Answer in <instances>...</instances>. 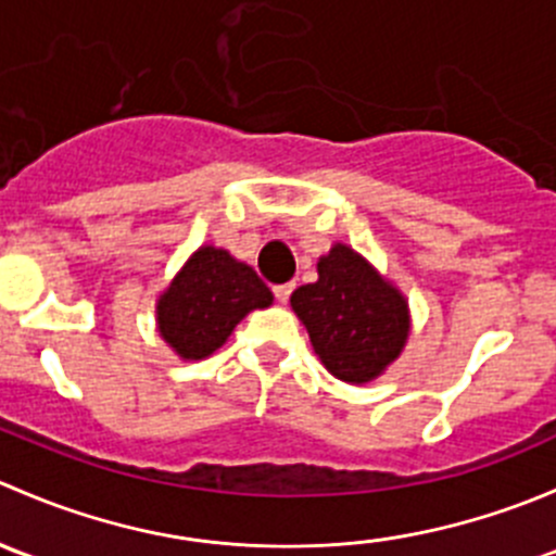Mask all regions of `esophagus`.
<instances>
[{"label": "esophagus", "instance_id": "obj_1", "mask_svg": "<svg viewBox=\"0 0 556 556\" xmlns=\"http://www.w3.org/2000/svg\"><path fill=\"white\" fill-rule=\"evenodd\" d=\"M293 288H295L293 282H285V285H277V288H274V295H277L279 304H288L290 293H293Z\"/></svg>", "mask_w": 556, "mask_h": 556}]
</instances>
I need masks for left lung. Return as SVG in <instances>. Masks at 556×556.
Segmentation results:
<instances>
[{
	"mask_svg": "<svg viewBox=\"0 0 556 556\" xmlns=\"http://www.w3.org/2000/svg\"><path fill=\"white\" fill-rule=\"evenodd\" d=\"M323 366L346 384L379 379L412 333L408 299L350 244L336 242L317 261V282L290 295Z\"/></svg>",
	"mask_w": 556,
	"mask_h": 556,
	"instance_id": "obj_1",
	"label": "left lung"
}]
</instances>
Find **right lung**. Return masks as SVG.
<instances>
[{
    "label": "right lung",
    "instance_id": "1",
    "mask_svg": "<svg viewBox=\"0 0 556 556\" xmlns=\"http://www.w3.org/2000/svg\"><path fill=\"white\" fill-rule=\"evenodd\" d=\"M271 304L255 268L223 247L201 244L155 301V328L179 361H204L247 314Z\"/></svg>",
    "mask_w": 556,
    "mask_h": 556
}]
</instances>
